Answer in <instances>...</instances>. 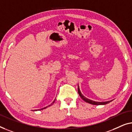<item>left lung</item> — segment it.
I'll return each mask as SVG.
<instances>
[{"instance_id": "1", "label": "left lung", "mask_w": 132, "mask_h": 132, "mask_svg": "<svg viewBox=\"0 0 132 132\" xmlns=\"http://www.w3.org/2000/svg\"><path fill=\"white\" fill-rule=\"evenodd\" d=\"M78 94H79V95L80 96V97L82 98V100H84V101L85 102L88 103H90V104H92V105H106V104H107V103H109V102H111L112 101V100H111V101H107V102H96V101H92V100H90V99H88V98L85 97V96L83 95L82 93H81V91H80V89H79V85H78Z\"/></svg>"}]
</instances>
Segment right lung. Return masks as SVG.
I'll use <instances>...</instances> for the list:
<instances>
[{
	"label": "right lung",
	"instance_id": "add662e5",
	"mask_svg": "<svg viewBox=\"0 0 132 132\" xmlns=\"http://www.w3.org/2000/svg\"><path fill=\"white\" fill-rule=\"evenodd\" d=\"M55 100H54V102H53V103H52L51 104V105H48V106H46V107H45V108H42V109H35V110H34V111H33V110H32V111H40V110H42V109H45V108H48V107H49V106H51L52 105H53V104L54 103V102H55Z\"/></svg>",
	"mask_w": 132,
	"mask_h": 132
}]
</instances>
